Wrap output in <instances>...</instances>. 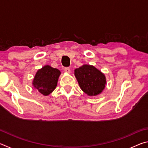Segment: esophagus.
I'll return each instance as SVG.
<instances>
[{
    "instance_id": "obj_1",
    "label": "esophagus",
    "mask_w": 148,
    "mask_h": 148,
    "mask_svg": "<svg viewBox=\"0 0 148 148\" xmlns=\"http://www.w3.org/2000/svg\"><path fill=\"white\" fill-rule=\"evenodd\" d=\"M64 72L67 74H70L71 73V69H70V68H69V67H67V68L64 69Z\"/></svg>"
}]
</instances>
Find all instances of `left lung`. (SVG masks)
Segmentation results:
<instances>
[{
    "label": "left lung",
    "instance_id": "left-lung-1",
    "mask_svg": "<svg viewBox=\"0 0 148 148\" xmlns=\"http://www.w3.org/2000/svg\"><path fill=\"white\" fill-rule=\"evenodd\" d=\"M80 88L88 96H97L103 91L106 85L105 75L92 65L83 64L74 70Z\"/></svg>",
    "mask_w": 148,
    "mask_h": 148
}]
</instances>
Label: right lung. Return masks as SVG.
<instances>
[{
  "label": "right lung",
  "mask_w": 148,
  "mask_h": 148,
  "mask_svg": "<svg viewBox=\"0 0 148 148\" xmlns=\"http://www.w3.org/2000/svg\"><path fill=\"white\" fill-rule=\"evenodd\" d=\"M61 71L49 65L38 70L32 80V86L44 96H47L56 88Z\"/></svg>",
  "instance_id": "add662e5"
}]
</instances>
